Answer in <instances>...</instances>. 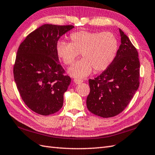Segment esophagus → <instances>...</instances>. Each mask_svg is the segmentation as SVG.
Listing matches in <instances>:
<instances>
[{
  "instance_id": "esophagus-1",
  "label": "esophagus",
  "mask_w": 155,
  "mask_h": 155,
  "mask_svg": "<svg viewBox=\"0 0 155 155\" xmlns=\"http://www.w3.org/2000/svg\"><path fill=\"white\" fill-rule=\"evenodd\" d=\"M74 82L75 84H80L82 83V82H83V81H82L81 80H80V79H74Z\"/></svg>"
}]
</instances>
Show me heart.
I'll return each mask as SVG.
<instances>
[{"label":"heart","mask_w":155,"mask_h":155,"mask_svg":"<svg viewBox=\"0 0 155 155\" xmlns=\"http://www.w3.org/2000/svg\"><path fill=\"white\" fill-rule=\"evenodd\" d=\"M71 42L60 40L56 51L64 64L70 65L80 53L82 59L69 68L71 76L82 78L92 71L105 70L114 60L117 51L116 38L109 32L80 30L70 35Z\"/></svg>","instance_id":"1"}]
</instances>
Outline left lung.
<instances>
[{"label": "left lung", "mask_w": 155, "mask_h": 155, "mask_svg": "<svg viewBox=\"0 0 155 155\" xmlns=\"http://www.w3.org/2000/svg\"><path fill=\"white\" fill-rule=\"evenodd\" d=\"M119 32L121 45L114 60L101 74L89 80L87 107L93 114L104 118L122 112L139 86L138 52L128 36L121 29Z\"/></svg>", "instance_id": "1"}]
</instances>
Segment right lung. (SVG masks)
<instances>
[{
	"mask_svg": "<svg viewBox=\"0 0 155 155\" xmlns=\"http://www.w3.org/2000/svg\"><path fill=\"white\" fill-rule=\"evenodd\" d=\"M74 28L44 25L28 34L18 48L13 68L16 87L25 104L40 115L53 114L63 106L71 78L64 75L56 46L60 38Z\"/></svg>",
	"mask_w": 155,
	"mask_h": 155,
	"instance_id": "1",
	"label": "right lung"
}]
</instances>
